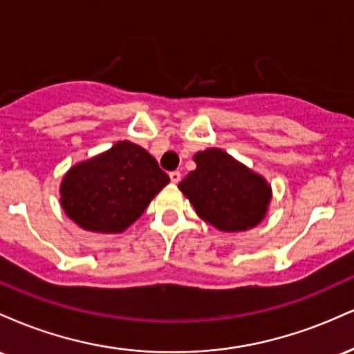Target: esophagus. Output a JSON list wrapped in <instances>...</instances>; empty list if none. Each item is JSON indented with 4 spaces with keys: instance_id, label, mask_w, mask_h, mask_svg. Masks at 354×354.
I'll return each mask as SVG.
<instances>
[{
    "instance_id": "obj_1",
    "label": "esophagus",
    "mask_w": 354,
    "mask_h": 354,
    "mask_svg": "<svg viewBox=\"0 0 354 354\" xmlns=\"http://www.w3.org/2000/svg\"><path fill=\"white\" fill-rule=\"evenodd\" d=\"M169 180H171V183H180L181 173L180 171H171V173H169Z\"/></svg>"
}]
</instances>
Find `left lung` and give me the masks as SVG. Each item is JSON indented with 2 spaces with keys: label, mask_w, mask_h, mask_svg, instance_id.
Wrapping results in <instances>:
<instances>
[{
  "label": "left lung",
  "mask_w": 354,
  "mask_h": 354,
  "mask_svg": "<svg viewBox=\"0 0 354 354\" xmlns=\"http://www.w3.org/2000/svg\"><path fill=\"white\" fill-rule=\"evenodd\" d=\"M196 169L180 183L198 216L221 231H246L266 214L271 188L259 174L221 149L194 156Z\"/></svg>",
  "instance_id": "1"
}]
</instances>
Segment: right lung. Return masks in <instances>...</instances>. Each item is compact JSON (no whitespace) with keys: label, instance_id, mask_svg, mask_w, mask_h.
I'll use <instances>...</instances> for the list:
<instances>
[{"label":"right lung","instance_id":"right-lung-1","mask_svg":"<svg viewBox=\"0 0 354 354\" xmlns=\"http://www.w3.org/2000/svg\"><path fill=\"white\" fill-rule=\"evenodd\" d=\"M168 183L169 176L146 149L120 141L68 171L61 185V205L83 230L121 233Z\"/></svg>","mask_w":354,"mask_h":354}]
</instances>
